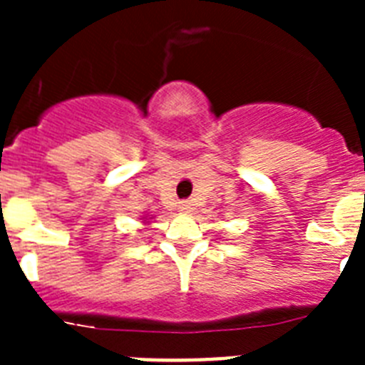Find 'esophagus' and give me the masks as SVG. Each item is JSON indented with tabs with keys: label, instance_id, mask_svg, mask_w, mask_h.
Listing matches in <instances>:
<instances>
[{
	"label": "esophagus",
	"instance_id": "esophagus-1",
	"mask_svg": "<svg viewBox=\"0 0 365 365\" xmlns=\"http://www.w3.org/2000/svg\"><path fill=\"white\" fill-rule=\"evenodd\" d=\"M190 208H192V205H190L188 201H180L179 202V210L180 212H190Z\"/></svg>",
	"mask_w": 365,
	"mask_h": 365
}]
</instances>
